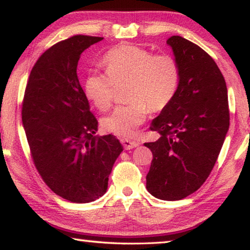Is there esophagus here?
<instances>
[{
  "label": "esophagus",
  "instance_id": "34e87169",
  "mask_svg": "<svg viewBox=\"0 0 250 250\" xmlns=\"http://www.w3.org/2000/svg\"><path fill=\"white\" fill-rule=\"evenodd\" d=\"M123 146H124L125 149H133L134 147L138 146V143L137 142H134V141H130V140H127V138H122L121 140Z\"/></svg>",
  "mask_w": 250,
  "mask_h": 250
}]
</instances>
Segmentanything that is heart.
<instances>
[{
  "label": "heart",
  "mask_w": 250,
  "mask_h": 250,
  "mask_svg": "<svg viewBox=\"0 0 250 250\" xmlns=\"http://www.w3.org/2000/svg\"><path fill=\"white\" fill-rule=\"evenodd\" d=\"M106 74H89L84 83L85 95L100 110L113 104L116 86L128 85L127 106H120L102 124L110 133L132 137L146 121L149 110L161 112L177 93L181 72L177 61L168 54L152 52L132 44H122L103 59Z\"/></svg>",
  "instance_id": "b5f03b06"
}]
</instances>
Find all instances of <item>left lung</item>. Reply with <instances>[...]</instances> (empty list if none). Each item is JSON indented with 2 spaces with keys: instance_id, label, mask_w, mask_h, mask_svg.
Wrapping results in <instances>:
<instances>
[{
  "instance_id": "left-lung-1",
  "label": "left lung",
  "mask_w": 250,
  "mask_h": 250,
  "mask_svg": "<svg viewBox=\"0 0 250 250\" xmlns=\"http://www.w3.org/2000/svg\"><path fill=\"white\" fill-rule=\"evenodd\" d=\"M166 43L181 79L174 100L150 125L161 137L144 144L153 153L146 188L158 199L178 200L209 176L228 132L229 109L226 82L215 61L182 36Z\"/></svg>"
}]
</instances>
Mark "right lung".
Listing matches in <instances>:
<instances>
[{"mask_svg": "<svg viewBox=\"0 0 250 250\" xmlns=\"http://www.w3.org/2000/svg\"><path fill=\"white\" fill-rule=\"evenodd\" d=\"M103 38L75 35L53 45L33 66L24 94L22 123L36 169L56 195L89 203L107 190L123 146L112 135L97 136L77 77L81 54Z\"/></svg>", "mask_w": 250, "mask_h": 250, "instance_id": "right-lung-1", "label": "right lung"}]
</instances>
